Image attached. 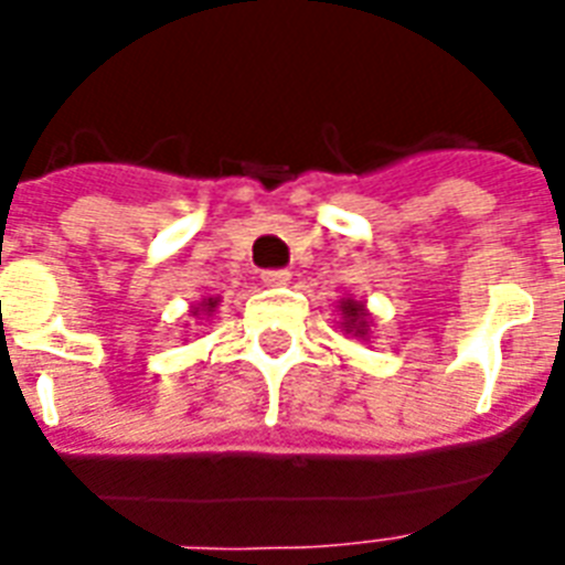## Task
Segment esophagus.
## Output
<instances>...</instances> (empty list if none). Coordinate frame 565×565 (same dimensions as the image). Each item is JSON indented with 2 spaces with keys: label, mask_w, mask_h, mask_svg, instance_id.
I'll list each match as a JSON object with an SVG mask.
<instances>
[{
  "label": "esophagus",
  "mask_w": 565,
  "mask_h": 565,
  "mask_svg": "<svg viewBox=\"0 0 565 565\" xmlns=\"http://www.w3.org/2000/svg\"><path fill=\"white\" fill-rule=\"evenodd\" d=\"M260 281H264L266 287H281V284L290 281V273H287V269H264V273H260Z\"/></svg>",
  "instance_id": "34e87169"
}]
</instances>
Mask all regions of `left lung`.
I'll use <instances>...</instances> for the list:
<instances>
[{
  "mask_svg": "<svg viewBox=\"0 0 565 565\" xmlns=\"http://www.w3.org/2000/svg\"><path fill=\"white\" fill-rule=\"evenodd\" d=\"M343 313H345V331H358L363 334L366 331V313H363V305L358 301H343Z\"/></svg>",
  "mask_w": 565,
  "mask_h": 565,
  "instance_id": "obj_1",
  "label": "left lung"
}]
</instances>
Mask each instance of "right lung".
Segmentation results:
<instances>
[{
	"label": "right lung",
	"instance_id": "right-lung-1",
	"mask_svg": "<svg viewBox=\"0 0 565 565\" xmlns=\"http://www.w3.org/2000/svg\"><path fill=\"white\" fill-rule=\"evenodd\" d=\"M207 308H216V301H213V299H207Z\"/></svg>",
	"mask_w": 565,
	"mask_h": 565
}]
</instances>
